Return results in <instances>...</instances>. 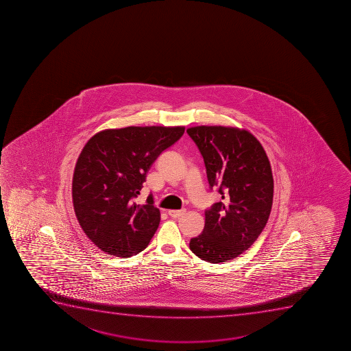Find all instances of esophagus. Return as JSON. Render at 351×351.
I'll return each instance as SVG.
<instances>
[{"label":"esophagus","instance_id":"1","mask_svg":"<svg viewBox=\"0 0 351 351\" xmlns=\"http://www.w3.org/2000/svg\"><path fill=\"white\" fill-rule=\"evenodd\" d=\"M185 213V209H182V210H168V214L173 219H178V217H181L183 214Z\"/></svg>","mask_w":351,"mask_h":351}]
</instances>
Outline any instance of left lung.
Returning a JSON list of instances; mask_svg holds the SVG:
<instances>
[{
	"instance_id": "1",
	"label": "left lung",
	"mask_w": 351,
	"mask_h": 351,
	"mask_svg": "<svg viewBox=\"0 0 351 351\" xmlns=\"http://www.w3.org/2000/svg\"><path fill=\"white\" fill-rule=\"evenodd\" d=\"M186 132L204 158L209 186H219L222 198L206 210L204 231L190 240V250L222 263L248 250L267 226L274 199L270 161L245 129L198 125Z\"/></svg>"
}]
</instances>
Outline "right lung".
Instances as JSON below:
<instances>
[{"instance_id": "add662e5", "label": "right lung", "mask_w": 351, "mask_h": 351, "mask_svg": "<svg viewBox=\"0 0 351 351\" xmlns=\"http://www.w3.org/2000/svg\"><path fill=\"white\" fill-rule=\"evenodd\" d=\"M184 127H125L93 136L81 151L72 182L74 212L88 238L106 254L130 257L149 245L160 223L149 195L135 198L156 158Z\"/></svg>"}]
</instances>
